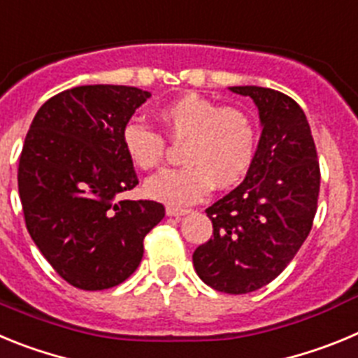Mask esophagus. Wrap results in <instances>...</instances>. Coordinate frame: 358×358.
Instances as JSON below:
<instances>
[{
  "mask_svg": "<svg viewBox=\"0 0 358 358\" xmlns=\"http://www.w3.org/2000/svg\"><path fill=\"white\" fill-rule=\"evenodd\" d=\"M186 213H189V210H186V208L166 206V215H169V217H182V215Z\"/></svg>",
  "mask_w": 358,
  "mask_h": 358,
  "instance_id": "esophagus-1",
  "label": "esophagus"
}]
</instances>
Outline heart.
Segmentation results:
<instances>
[{
	"mask_svg": "<svg viewBox=\"0 0 358 358\" xmlns=\"http://www.w3.org/2000/svg\"><path fill=\"white\" fill-rule=\"evenodd\" d=\"M157 116L170 140L185 141L181 159L186 164L150 177L145 192L152 199L186 206L204 197L211 186H235L251 169L258 136L243 110L189 93L161 107ZM122 143L138 169L154 170L164 163L166 140L145 123H125Z\"/></svg>",
	"mask_w": 358,
	"mask_h": 358,
	"instance_id": "obj_1",
	"label": "heart"
}]
</instances>
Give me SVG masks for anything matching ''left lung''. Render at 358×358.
I'll return each instance as SVG.
<instances>
[{
    "label": "left lung",
    "instance_id": "1",
    "mask_svg": "<svg viewBox=\"0 0 358 358\" xmlns=\"http://www.w3.org/2000/svg\"><path fill=\"white\" fill-rule=\"evenodd\" d=\"M251 96L264 125L240 186L206 210L213 235L194 252V267L218 292L248 294L280 276L308 236L317 211L321 170L303 109L285 93L235 85Z\"/></svg>",
    "mask_w": 358,
    "mask_h": 358
}]
</instances>
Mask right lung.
<instances>
[{
	"label": "right lung",
	"instance_id": "add662e5",
	"mask_svg": "<svg viewBox=\"0 0 358 358\" xmlns=\"http://www.w3.org/2000/svg\"><path fill=\"white\" fill-rule=\"evenodd\" d=\"M150 96L129 85H78L44 102L19 157L24 224L39 251L69 285H120L143 258V240L161 222L156 201H118L138 186L122 131Z\"/></svg>",
	"mask_w": 358,
	"mask_h": 358
}]
</instances>
